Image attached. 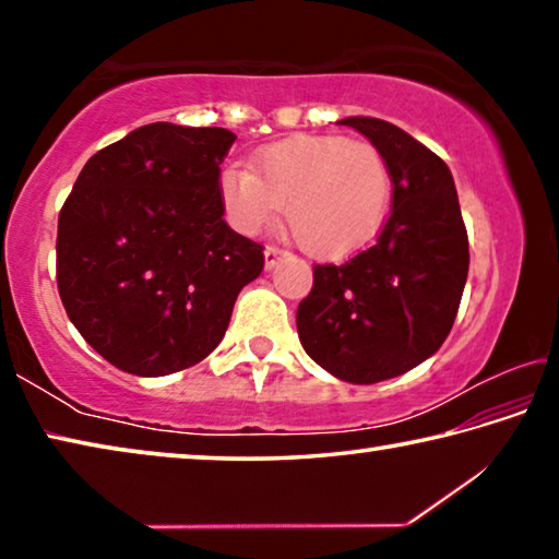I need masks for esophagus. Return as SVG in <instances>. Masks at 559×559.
I'll return each instance as SVG.
<instances>
[{"label":"esophagus","mask_w":559,"mask_h":559,"mask_svg":"<svg viewBox=\"0 0 559 559\" xmlns=\"http://www.w3.org/2000/svg\"><path fill=\"white\" fill-rule=\"evenodd\" d=\"M263 257H266V269H273V266H276V263L281 261V257H283V249H281V246H273V243H269V246H266V251H263Z\"/></svg>","instance_id":"obj_1"}]
</instances>
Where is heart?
Masks as SVG:
<instances>
[{
  "instance_id": "obj_1",
  "label": "heart",
  "mask_w": 559,
  "mask_h": 559,
  "mask_svg": "<svg viewBox=\"0 0 559 559\" xmlns=\"http://www.w3.org/2000/svg\"><path fill=\"white\" fill-rule=\"evenodd\" d=\"M392 167L380 147L343 135H298L269 145L257 169L229 167L219 192L241 234H259L286 206L298 243L313 257H345L372 241L392 204Z\"/></svg>"
}]
</instances>
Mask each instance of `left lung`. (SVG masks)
Returning a JSON list of instances; mask_svg holds the SVG:
<instances>
[{"label":"left lung","mask_w":559,"mask_h":559,"mask_svg":"<svg viewBox=\"0 0 559 559\" xmlns=\"http://www.w3.org/2000/svg\"><path fill=\"white\" fill-rule=\"evenodd\" d=\"M392 167V210L370 249L316 263L296 323L306 353L330 374L374 384L409 372L451 333L468 276V234L447 163L409 132L345 118Z\"/></svg>","instance_id":"left-lung-1"}]
</instances>
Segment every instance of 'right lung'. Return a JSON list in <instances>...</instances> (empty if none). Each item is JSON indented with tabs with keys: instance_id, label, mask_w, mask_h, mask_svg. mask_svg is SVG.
Returning <instances> with one entry per match:
<instances>
[{
	"instance_id": "1",
	"label": "right lung",
	"mask_w": 559,
	"mask_h": 559,
	"mask_svg": "<svg viewBox=\"0 0 559 559\" xmlns=\"http://www.w3.org/2000/svg\"><path fill=\"white\" fill-rule=\"evenodd\" d=\"M224 128L150 122L98 150L56 234V283L71 323L112 367L187 370L222 343L263 246L222 219Z\"/></svg>"
}]
</instances>
